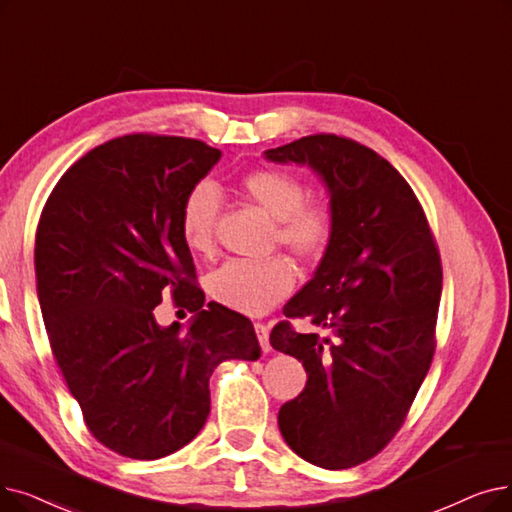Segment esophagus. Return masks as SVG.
<instances>
[{"label":"esophagus","mask_w":512,"mask_h":512,"mask_svg":"<svg viewBox=\"0 0 512 512\" xmlns=\"http://www.w3.org/2000/svg\"><path fill=\"white\" fill-rule=\"evenodd\" d=\"M255 332H257V339H259L261 349L268 353L272 349V345H270V328L265 326V324H261V322H255Z\"/></svg>","instance_id":"1"}]
</instances>
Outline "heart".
Returning a JSON list of instances; mask_svg holds the SVG:
<instances>
[{"mask_svg":"<svg viewBox=\"0 0 512 512\" xmlns=\"http://www.w3.org/2000/svg\"><path fill=\"white\" fill-rule=\"evenodd\" d=\"M242 192L276 219V240L303 261L324 255L332 238V215L324 203L305 201L299 177L282 169H257L242 177ZM221 198L211 182L194 184L182 201L180 234L192 253H209ZM295 286L288 259H230L207 276V293L238 314L261 316Z\"/></svg>","mask_w":512,"mask_h":512,"instance_id":"obj_1","label":"heart"}]
</instances>
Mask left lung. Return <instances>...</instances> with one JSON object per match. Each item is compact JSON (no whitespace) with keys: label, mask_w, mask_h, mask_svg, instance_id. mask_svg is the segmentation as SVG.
<instances>
[{"label":"left lung","mask_w":512,"mask_h":512,"mask_svg":"<svg viewBox=\"0 0 512 512\" xmlns=\"http://www.w3.org/2000/svg\"><path fill=\"white\" fill-rule=\"evenodd\" d=\"M305 165L330 196L332 238L318 270L282 309L330 337L274 326L270 343L307 372L305 389L278 412L284 441L322 469L379 454L429 372L441 297V263L416 194L381 154L318 133L265 150Z\"/></svg>","instance_id":"left-lung-1"}]
</instances>
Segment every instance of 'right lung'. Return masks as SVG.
Returning <instances> with one entry per match:
<instances>
[{
	"instance_id": "1",
	"label": "right lung",
	"mask_w": 512,
	"mask_h": 512,
	"mask_svg": "<svg viewBox=\"0 0 512 512\" xmlns=\"http://www.w3.org/2000/svg\"><path fill=\"white\" fill-rule=\"evenodd\" d=\"M219 157L177 136L108 140L60 177L39 219L37 297L56 364L87 429L127 458L184 448L209 416L213 370L261 355L249 318L203 307L180 234L186 192ZM165 292L195 314L186 329L153 318Z\"/></svg>"
}]
</instances>
